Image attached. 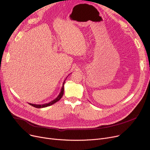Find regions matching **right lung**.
<instances>
[{"mask_svg":"<svg viewBox=\"0 0 150 150\" xmlns=\"http://www.w3.org/2000/svg\"><path fill=\"white\" fill-rule=\"evenodd\" d=\"M65 80H64V82L63 83V85H62V88H61V92L57 96V97L54 99L53 100H52V101L48 103H45V104H42V105H35V104H32V103H29V104L31 106H32L33 107H35L36 108H46L47 106H51L52 105H53L54 103H56L57 101H58L63 96V94H64V83H65Z\"/></svg>","mask_w":150,"mask_h":150,"instance_id":"add662e5","label":"right lung"}]
</instances>
